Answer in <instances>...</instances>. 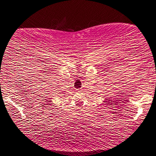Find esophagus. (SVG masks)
<instances>
[{
	"label": "esophagus",
	"instance_id": "obj_1",
	"mask_svg": "<svg viewBox=\"0 0 156 156\" xmlns=\"http://www.w3.org/2000/svg\"><path fill=\"white\" fill-rule=\"evenodd\" d=\"M76 91H77L78 92H80V91H82V89H76Z\"/></svg>",
	"mask_w": 156,
	"mask_h": 156
}]
</instances>
